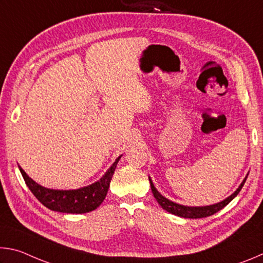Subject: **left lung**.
<instances>
[{"mask_svg":"<svg viewBox=\"0 0 263 263\" xmlns=\"http://www.w3.org/2000/svg\"><path fill=\"white\" fill-rule=\"evenodd\" d=\"M247 176H248V174L241 182V184L239 185V188L235 190L232 195L229 196L228 198H225L224 201H221V202H218L216 204H211V205H205V206H188V205H182V204L173 202V201H171V199L166 198L164 196H162L159 193L157 188L154 186L152 179H151L149 176H148V180H149L151 189H152L154 197H155V199H157L160 205H161L163 210H166L169 213H173V215L179 216L182 218H190V219H196V218H204V217L211 216V215H213V213L218 212L219 210H221L222 208H225L226 205H228V204L232 201L235 196L239 194V191L241 190V188L245 184V182H246Z\"/></svg>","mask_w":263,"mask_h":263,"instance_id":"obj_1","label":"left lung"}]
</instances>
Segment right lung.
Listing matches in <instances>:
<instances>
[{
    "mask_svg": "<svg viewBox=\"0 0 263 263\" xmlns=\"http://www.w3.org/2000/svg\"><path fill=\"white\" fill-rule=\"evenodd\" d=\"M121 158L122 155L116 159L115 162L111 164V167L105 172V174L99 181H96L95 183L72 190L45 188V186L38 184L37 182L31 179L22 169V167L18 166V168L31 193L35 196V198L44 206H46L52 211L64 213H86L95 210L104 201L115 169L117 167V163Z\"/></svg>",
    "mask_w": 263,
    "mask_h": 263,
    "instance_id": "1",
    "label": "right lung"
}]
</instances>
